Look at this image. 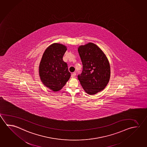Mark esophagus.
I'll return each instance as SVG.
<instances>
[{
  "label": "esophagus",
  "instance_id": "obj_1",
  "mask_svg": "<svg viewBox=\"0 0 147 147\" xmlns=\"http://www.w3.org/2000/svg\"><path fill=\"white\" fill-rule=\"evenodd\" d=\"M75 76H76V73H73L72 74V75H71V77L72 78H74Z\"/></svg>",
  "mask_w": 147,
  "mask_h": 147
}]
</instances>
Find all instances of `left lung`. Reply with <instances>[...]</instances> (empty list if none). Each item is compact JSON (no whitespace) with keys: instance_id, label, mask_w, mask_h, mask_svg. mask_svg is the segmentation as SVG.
<instances>
[{"instance_id":"1","label":"left lung","mask_w":147,"mask_h":147,"mask_svg":"<svg viewBox=\"0 0 147 147\" xmlns=\"http://www.w3.org/2000/svg\"><path fill=\"white\" fill-rule=\"evenodd\" d=\"M83 71L78 79L86 93L90 95L101 92L110 78V66L108 58L99 47L92 42L78 48Z\"/></svg>"}]
</instances>
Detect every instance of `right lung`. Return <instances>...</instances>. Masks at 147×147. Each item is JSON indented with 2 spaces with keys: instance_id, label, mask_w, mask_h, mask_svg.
<instances>
[{
  "instance_id": "1",
  "label": "right lung",
  "mask_w": 147,
  "mask_h": 147,
  "mask_svg": "<svg viewBox=\"0 0 147 147\" xmlns=\"http://www.w3.org/2000/svg\"><path fill=\"white\" fill-rule=\"evenodd\" d=\"M67 50L63 45H51L45 51L39 64V74L42 83L53 92L61 90L71 76L67 64L63 60Z\"/></svg>"
}]
</instances>
